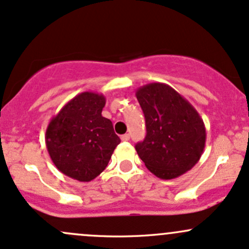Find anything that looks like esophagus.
<instances>
[{
    "label": "esophagus",
    "mask_w": 249,
    "mask_h": 249,
    "mask_svg": "<svg viewBox=\"0 0 249 249\" xmlns=\"http://www.w3.org/2000/svg\"><path fill=\"white\" fill-rule=\"evenodd\" d=\"M120 138H122V141H124V142H127V141L130 140V135L129 133H125V135H123Z\"/></svg>",
    "instance_id": "34e87169"
}]
</instances>
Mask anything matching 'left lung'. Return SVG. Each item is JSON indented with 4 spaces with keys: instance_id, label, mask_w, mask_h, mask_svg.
Here are the masks:
<instances>
[{
    "instance_id": "left-lung-1",
    "label": "left lung",
    "mask_w": 249,
    "mask_h": 249,
    "mask_svg": "<svg viewBox=\"0 0 249 249\" xmlns=\"http://www.w3.org/2000/svg\"><path fill=\"white\" fill-rule=\"evenodd\" d=\"M136 96L145 118L146 136L136 151L154 175L171 180L190 171L205 148L203 119L186 99L166 83H148Z\"/></svg>"
}]
</instances>
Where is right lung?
I'll list each match as a JSON object with an SVG mask.
<instances>
[{
  "mask_svg": "<svg viewBox=\"0 0 249 249\" xmlns=\"http://www.w3.org/2000/svg\"><path fill=\"white\" fill-rule=\"evenodd\" d=\"M105 104L103 94L83 91L50 120L45 135L49 155L57 169L71 179H95L120 143L111 120L101 116Z\"/></svg>",
  "mask_w": 249,
  "mask_h": 249,
  "instance_id": "1",
  "label": "right lung"
}]
</instances>
